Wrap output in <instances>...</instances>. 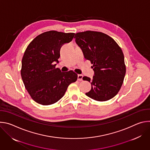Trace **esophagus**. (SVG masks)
Listing matches in <instances>:
<instances>
[{
    "label": "esophagus",
    "mask_w": 150,
    "mask_h": 150,
    "mask_svg": "<svg viewBox=\"0 0 150 150\" xmlns=\"http://www.w3.org/2000/svg\"><path fill=\"white\" fill-rule=\"evenodd\" d=\"M82 77H83V75H78V80L79 81H82Z\"/></svg>",
    "instance_id": "esophagus-1"
}]
</instances>
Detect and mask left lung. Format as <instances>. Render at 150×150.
<instances>
[{
  "instance_id": "1",
  "label": "left lung",
  "mask_w": 150,
  "mask_h": 150,
  "mask_svg": "<svg viewBox=\"0 0 150 150\" xmlns=\"http://www.w3.org/2000/svg\"><path fill=\"white\" fill-rule=\"evenodd\" d=\"M74 38L85 59L93 65V80L87 76L82 78L91 84V90L85 94L98 101L112 98L119 91L126 74L121 48L112 37L101 32H80Z\"/></svg>"
}]
</instances>
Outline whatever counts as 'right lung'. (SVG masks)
I'll list each match as a JSON object with an SVG mask.
<instances>
[{
    "instance_id": "add662e5",
    "label": "right lung",
    "mask_w": 150,
    "mask_h": 150,
    "mask_svg": "<svg viewBox=\"0 0 150 150\" xmlns=\"http://www.w3.org/2000/svg\"><path fill=\"white\" fill-rule=\"evenodd\" d=\"M74 35L49 31L37 36L27 46L21 75L28 93L37 103L47 105L56 103L77 80L73 71L62 72L54 64L59 62L62 46L71 42Z\"/></svg>"
}]
</instances>
